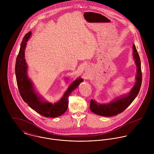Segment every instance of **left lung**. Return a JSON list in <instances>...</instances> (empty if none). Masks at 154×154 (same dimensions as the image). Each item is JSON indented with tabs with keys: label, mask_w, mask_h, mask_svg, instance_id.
I'll use <instances>...</instances> for the list:
<instances>
[{
	"label": "left lung",
	"mask_w": 154,
	"mask_h": 154,
	"mask_svg": "<svg viewBox=\"0 0 154 154\" xmlns=\"http://www.w3.org/2000/svg\"><path fill=\"white\" fill-rule=\"evenodd\" d=\"M133 56L137 67L136 82L133 88L128 94L119 97L112 100L109 103L100 104L92 99L90 103V110L94 113L104 117H111L117 115L127 109L138 95L141 87L142 76L140 57L134 44L133 45Z\"/></svg>",
	"instance_id": "8db88e82"
}]
</instances>
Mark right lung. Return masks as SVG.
<instances>
[{"mask_svg": "<svg viewBox=\"0 0 154 154\" xmlns=\"http://www.w3.org/2000/svg\"><path fill=\"white\" fill-rule=\"evenodd\" d=\"M31 35L29 31L24 36L15 64V75L18 87L23 100L37 112L46 117H57L66 112L68 107V98L70 94L84 81L78 78L72 82L61 99L53 104L44 100L35 91L34 85L28 76V65L25 59L26 42Z\"/></svg>", "mask_w": 154, "mask_h": 154, "instance_id": "1", "label": "right lung"}]
</instances>
